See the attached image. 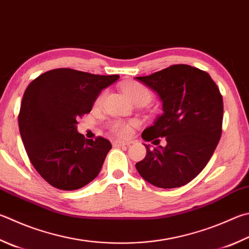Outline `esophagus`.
<instances>
[{
	"instance_id": "1",
	"label": "esophagus",
	"mask_w": 249,
	"mask_h": 249,
	"mask_svg": "<svg viewBox=\"0 0 249 249\" xmlns=\"http://www.w3.org/2000/svg\"><path fill=\"white\" fill-rule=\"evenodd\" d=\"M132 142H122V140H116V142H113V146L114 147H124V146H129Z\"/></svg>"
}]
</instances>
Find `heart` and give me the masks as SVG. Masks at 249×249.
<instances>
[{
  "label": "heart",
  "instance_id": "b5f03b06",
  "mask_svg": "<svg viewBox=\"0 0 249 249\" xmlns=\"http://www.w3.org/2000/svg\"><path fill=\"white\" fill-rule=\"evenodd\" d=\"M123 89L125 93L127 94V97L132 100L134 103H140V102H146L149 103L152 99V92L150 89H148L146 86L142 84L137 83V81H132V83H127L123 85ZM107 97V91H102L99 96L97 97L96 101H94V105L97 107L102 106V103L105 102ZM133 123H126L124 121H114L109 124V129L110 132L113 133L116 136L119 137H126L132 133V126Z\"/></svg>",
  "mask_w": 249,
  "mask_h": 249
}]
</instances>
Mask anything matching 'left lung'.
Returning a JSON list of instances; mask_svg holds the SVG:
<instances>
[{"mask_svg":"<svg viewBox=\"0 0 249 249\" xmlns=\"http://www.w3.org/2000/svg\"><path fill=\"white\" fill-rule=\"evenodd\" d=\"M159 94L163 114L146 128V142L166 146L150 149L136 163L142 178L160 188L180 187L194 179L211 159L222 134L223 99L210 75L197 67L171 65L136 77Z\"/></svg>","mask_w":249,"mask_h":249,"instance_id":"1","label":"left lung"}]
</instances>
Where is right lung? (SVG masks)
Instances as JSON below:
<instances>
[{
  "label": "right lung",
  "instance_id": "obj_1",
  "mask_svg": "<svg viewBox=\"0 0 249 249\" xmlns=\"http://www.w3.org/2000/svg\"><path fill=\"white\" fill-rule=\"evenodd\" d=\"M119 78L56 69L28 85L18 114L20 136L31 164L53 187L75 191L97 178L112 144L100 136L86 139L76 125Z\"/></svg>",
  "mask_w": 249,
  "mask_h": 249
}]
</instances>
